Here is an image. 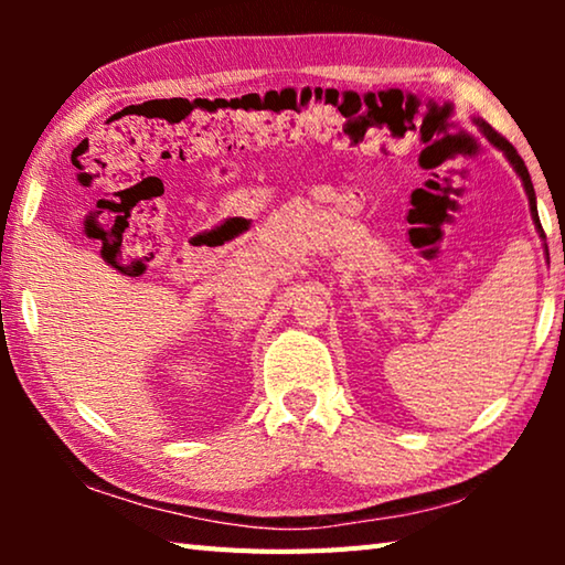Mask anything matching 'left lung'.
<instances>
[{"label":"left lung","mask_w":565,"mask_h":565,"mask_svg":"<svg viewBox=\"0 0 565 565\" xmlns=\"http://www.w3.org/2000/svg\"><path fill=\"white\" fill-rule=\"evenodd\" d=\"M478 127L483 129V134L486 137H489V141L493 147H499L503 154H505V159L511 161L513 164V169H515V174L521 177V181H523V189H525V194H529V206H531V216H533V222H535V226H539V232H541V236H546L543 234V226H541V218H539V209H535V191H533V184H531V174H529V169H525V164H523V159L519 157V151L513 149V145L505 137H501L499 131H495L491 124H486V121H476Z\"/></svg>","instance_id":"obj_1"}]
</instances>
